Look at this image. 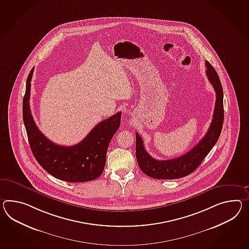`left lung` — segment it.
<instances>
[{
    "mask_svg": "<svg viewBox=\"0 0 249 249\" xmlns=\"http://www.w3.org/2000/svg\"><path fill=\"white\" fill-rule=\"evenodd\" d=\"M206 74L216 92L213 121L205 136L186 154L169 160H157L146 151L143 140L136 133V158L141 171L155 179H178L189 176L201 164L202 160L217 143L224 121L223 89L214 67L206 61Z\"/></svg>",
    "mask_w": 249,
    "mask_h": 249,
    "instance_id": "8db88e82",
    "label": "left lung"
}]
</instances>
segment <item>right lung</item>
<instances>
[{
    "instance_id": "obj_1",
    "label": "right lung",
    "mask_w": 249,
    "mask_h": 249,
    "mask_svg": "<svg viewBox=\"0 0 249 249\" xmlns=\"http://www.w3.org/2000/svg\"><path fill=\"white\" fill-rule=\"evenodd\" d=\"M34 67L29 73L22 112L31 151L38 164L51 176L69 182H89L103 174L109 142L121 125L118 112L93 127L74 146H59L43 135L31 115V82Z\"/></svg>"
}]
</instances>
